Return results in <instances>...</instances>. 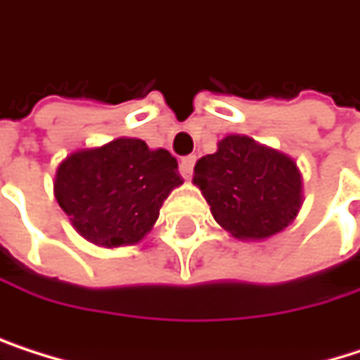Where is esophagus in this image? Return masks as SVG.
<instances>
[{
	"label": "esophagus",
	"mask_w": 360,
	"mask_h": 360,
	"mask_svg": "<svg viewBox=\"0 0 360 360\" xmlns=\"http://www.w3.org/2000/svg\"><path fill=\"white\" fill-rule=\"evenodd\" d=\"M193 165H195V157H193V155L180 159V174H182V178L188 180V178L193 176Z\"/></svg>",
	"instance_id": "1"
}]
</instances>
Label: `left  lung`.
<instances>
[{"label":"left lung","mask_w":360,"mask_h":360,"mask_svg":"<svg viewBox=\"0 0 360 360\" xmlns=\"http://www.w3.org/2000/svg\"><path fill=\"white\" fill-rule=\"evenodd\" d=\"M193 182L212 216L238 240L280 233L301 207V174L292 159L246 136H227L195 163Z\"/></svg>","instance_id":"obj_1"}]
</instances>
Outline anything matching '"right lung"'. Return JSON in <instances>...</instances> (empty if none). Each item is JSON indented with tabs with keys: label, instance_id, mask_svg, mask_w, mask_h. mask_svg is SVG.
Here are the masks:
<instances>
[{
	"label": "right lung",
	"instance_id": "right-lung-1",
	"mask_svg": "<svg viewBox=\"0 0 360 360\" xmlns=\"http://www.w3.org/2000/svg\"><path fill=\"white\" fill-rule=\"evenodd\" d=\"M182 184L178 161L136 138L72 153L57 169L55 197L76 231L105 248L138 244Z\"/></svg>",
	"mask_w": 360,
	"mask_h": 360
}]
</instances>
